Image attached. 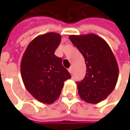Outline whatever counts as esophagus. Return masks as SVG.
I'll list each match as a JSON object with an SVG mask.
<instances>
[{"instance_id":"1","label":"esophagus","mask_w":130,"mask_h":130,"mask_svg":"<svg viewBox=\"0 0 130 130\" xmlns=\"http://www.w3.org/2000/svg\"><path fill=\"white\" fill-rule=\"evenodd\" d=\"M68 71L69 72V73L72 72V67H70V68H69V69H68Z\"/></svg>"}]
</instances>
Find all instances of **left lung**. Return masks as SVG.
<instances>
[{
    "label": "left lung",
    "mask_w": 130,
    "mask_h": 130,
    "mask_svg": "<svg viewBox=\"0 0 130 130\" xmlns=\"http://www.w3.org/2000/svg\"><path fill=\"white\" fill-rule=\"evenodd\" d=\"M69 40L83 54L87 68L85 78L77 84L80 98L96 104L111 93L117 83L119 68L108 43L95 34L70 35Z\"/></svg>",
    "instance_id": "obj_1"
}]
</instances>
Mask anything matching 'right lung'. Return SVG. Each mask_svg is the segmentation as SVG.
I'll list each match as a JSON object with an SVG mask.
<instances>
[{"label":"right lung","instance_id":"right-lung-1","mask_svg":"<svg viewBox=\"0 0 130 130\" xmlns=\"http://www.w3.org/2000/svg\"><path fill=\"white\" fill-rule=\"evenodd\" d=\"M61 36L48 32L33 39L21 61V75L27 91L40 103L51 104L61 95L64 82L71 78L54 53Z\"/></svg>","mask_w":130,"mask_h":130}]
</instances>
